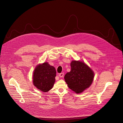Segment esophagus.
<instances>
[{
    "mask_svg": "<svg viewBox=\"0 0 123 123\" xmlns=\"http://www.w3.org/2000/svg\"><path fill=\"white\" fill-rule=\"evenodd\" d=\"M64 73H61V74H60L59 75H58V76L60 77H63V76H64Z\"/></svg>",
    "mask_w": 123,
    "mask_h": 123,
    "instance_id": "esophagus-1",
    "label": "esophagus"
}]
</instances>
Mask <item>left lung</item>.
Returning a JSON list of instances; mask_svg holds the SVG:
<instances>
[{"label": "left lung", "mask_w": 123, "mask_h": 123, "mask_svg": "<svg viewBox=\"0 0 123 123\" xmlns=\"http://www.w3.org/2000/svg\"><path fill=\"white\" fill-rule=\"evenodd\" d=\"M71 67V72L64 76L65 82L70 89L76 93H80L92 85L94 73L83 61L73 60Z\"/></svg>", "instance_id": "left-lung-1"}]
</instances>
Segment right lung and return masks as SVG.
I'll list each match as a JSON object with an SVG mask.
<instances>
[{"instance_id": "obj_1", "label": "right lung", "mask_w": 123, "mask_h": 123, "mask_svg": "<svg viewBox=\"0 0 123 123\" xmlns=\"http://www.w3.org/2000/svg\"><path fill=\"white\" fill-rule=\"evenodd\" d=\"M56 74L55 68L50 66L47 62L39 64L33 71V84L40 91L44 92H48L54 85Z\"/></svg>"}]
</instances>
